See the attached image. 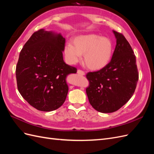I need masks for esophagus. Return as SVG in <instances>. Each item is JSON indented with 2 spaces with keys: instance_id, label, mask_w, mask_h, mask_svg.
<instances>
[{
  "instance_id": "1",
  "label": "esophagus",
  "mask_w": 154,
  "mask_h": 154,
  "mask_svg": "<svg viewBox=\"0 0 154 154\" xmlns=\"http://www.w3.org/2000/svg\"><path fill=\"white\" fill-rule=\"evenodd\" d=\"M77 73L78 74H80V75H82V76H83V75H85V72H83V71H82V70H78L77 71Z\"/></svg>"
}]
</instances>
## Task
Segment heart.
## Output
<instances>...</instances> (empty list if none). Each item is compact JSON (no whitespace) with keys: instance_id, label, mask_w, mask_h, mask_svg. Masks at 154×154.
<instances>
[{"instance_id":"b5f03b06","label":"heart","mask_w":154,"mask_h":154,"mask_svg":"<svg viewBox=\"0 0 154 154\" xmlns=\"http://www.w3.org/2000/svg\"><path fill=\"white\" fill-rule=\"evenodd\" d=\"M74 45L68 44L64 48L67 61L71 64L80 62L84 54V62L88 68L100 70L110 62L113 45L110 39L96 35H81L74 40Z\"/></svg>"}]
</instances>
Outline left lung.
<instances>
[{
    "label": "left lung",
    "instance_id": "8db88e82",
    "mask_svg": "<svg viewBox=\"0 0 154 154\" xmlns=\"http://www.w3.org/2000/svg\"><path fill=\"white\" fill-rule=\"evenodd\" d=\"M116 45L110 62L103 69L89 72L86 88L89 103L97 111L111 113L119 110L133 96L139 73L134 51L125 37L113 31Z\"/></svg>",
    "mask_w": 154,
    "mask_h": 154
}]
</instances>
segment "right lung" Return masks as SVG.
I'll list each match as a JSON object with an SVG mask.
<instances>
[{"instance_id":"1","label":"right lung","mask_w":154,"mask_h":154,"mask_svg":"<svg viewBox=\"0 0 154 154\" xmlns=\"http://www.w3.org/2000/svg\"><path fill=\"white\" fill-rule=\"evenodd\" d=\"M65 43L60 33L42 29L32 35L20 51L16 67L18 90L37 110H54L66 99V78L77 69L63 61Z\"/></svg>"}]
</instances>
